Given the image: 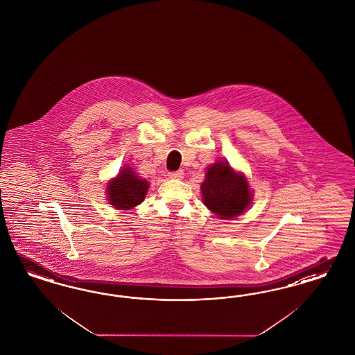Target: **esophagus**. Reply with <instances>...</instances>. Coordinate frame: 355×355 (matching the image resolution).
<instances>
[{
  "instance_id": "obj_1",
  "label": "esophagus",
  "mask_w": 355,
  "mask_h": 355,
  "mask_svg": "<svg viewBox=\"0 0 355 355\" xmlns=\"http://www.w3.org/2000/svg\"><path fill=\"white\" fill-rule=\"evenodd\" d=\"M168 177L171 178V180H181V178H184V171H169V173H168Z\"/></svg>"
}]
</instances>
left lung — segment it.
<instances>
[{"mask_svg":"<svg viewBox=\"0 0 355 355\" xmlns=\"http://www.w3.org/2000/svg\"><path fill=\"white\" fill-rule=\"evenodd\" d=\"M200 190L205 206L225 220L241 215L253 200L246 177L233 171L227 161L208 168Z\"/></svg>","mask_w":355,"mask_h":355,"instance_id":"1","label":"left lung"}]
</instances>
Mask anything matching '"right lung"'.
<instances>
[{
	"label": "right lung",
	"mask_w": 355,
	"mask_h": 355,
	"mask_svg": "<svg viewBox=\"0 0 355 355\" xmlns=\"http://www.w3.org/2000/svg\"><path fill=\"white\" fill-rule=\"evenodd\" d=\"M148 187V181L139 178L131 166H124L107 184V200L116 209H131L146 199Z\"/></svg>",
	"instance_id": "obj_1"
}]
</instances>
